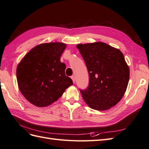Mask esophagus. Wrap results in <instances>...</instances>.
Here are the masks:
<instances>
[{
  "label": "esophagus",
  "mask_w": 149,
  "mask_h": 149,
  "mask_svg": "<svg viewBox=\"0 0 149 149\" xmlns=\"http://www.w3.org/2000/svg\"><path fill=\"white\" fill-rule=\"evenodd\" d=\"M71 79H72V81H73V82H74V83H75V77H74V76H72V77H71Z\"/></svg>",
  "instance_id": "esophagus-1"
}]
</instances>
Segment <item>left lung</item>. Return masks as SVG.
<instances>
[{"label": "left lung", "instance_id": "8db88e82", "mask_svg": "<svg viewBox=\"0 0 149 149\" xmlns=\"http://www.w3.org/2000/svg\"><path fill=\"white\" fill-rule=\"evenodd\" d=\"M77 48L86 62L89 84L80 89L84 101L91 109L106 110L124 96L130 71L120 50L103 42L78 44Z\"/></svg>", "mask_w": 149, "mask_h": 149}]
</instances>
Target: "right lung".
Segmentation results:
<instances>
[{"label":"right lung","instance_id":"right-lung-1","mask_svg":"<svg viewBox=\"0 0 149 149\" xmlns=\"http://www.w3.org/2000/svg\"><path fill=\"white\" fill-rule=\"evenodd\" d=\"M66 44L50 42L36 46L25 55L17 67L19 90L37 107H46L62 95L73 84L65 74L61 56Z\"/></svg>","mask_w":149,"mask_h":149}]
</instances>
